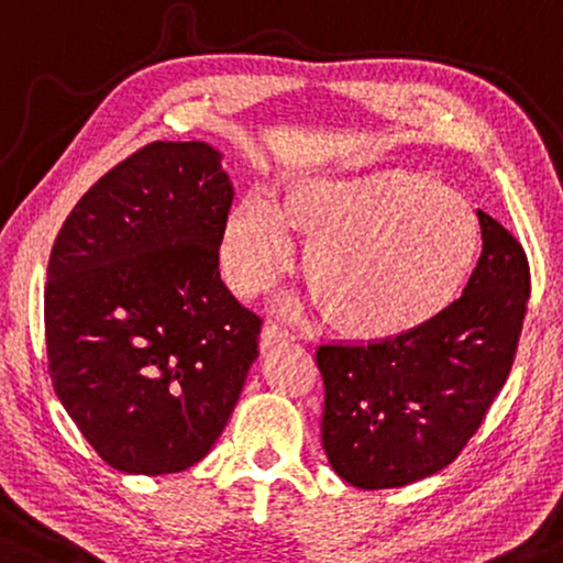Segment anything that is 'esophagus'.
<instances>
[{
    "label": "esophagus",
    "mask_w": 563,
    "mask_h": 563,
    "mask_svg": "<svg viewBox=\"0 0 563 563\" xmlns=\"http://www.w3.org/2000/svg\"><path fill=\"white\" fill-rule=\"evenodd\" d=\"M286 342H294V334H290L286 327L267 324L265 329H262V336H260V347H262V352L273 350L275 344H286Z\"/></svg>",
    "instance_id": "34e87169"
}]
</instances>
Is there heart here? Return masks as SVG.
I'll use <instances>...</instances> for the list:
<instances>
[{"mask_svg":"<svg viewBox=\"0 0 563 563\" xmlns=\"http://www.w3.org/2000/svg\"><path fill=\"white\" fill-rule=\"evenodd\" d=\"M288 227L309 239L306 269L347 334L388 340L438 317L474 265L476 216L461 192L409 169L303 177L280 211L262 195L231 208L221 267L239 296L265 294L294 267Z\"/></svg>","mask_w":563,"mask_h":563,"instance_id":"heart-1","label":"heart"}]
</instances>
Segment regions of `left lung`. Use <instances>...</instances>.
Returning a JSON list of instances; mask_svg holds the SVG:
<instances>
[{"instance_id":"left-lung-1","label":"left lung","mask_w":563,"mask_h":563,"mask_svg":"<svg viewBox=\"0 0 563 563\" xmlns=\"http://www.w3.org/2000/svg\"><path fill=\"white\" fill-rule=\"evenodd\" d=\"M482 257L459 301L427 324L371 344H321V445L357 489H396L445 468L505 386L528 309L517 239L476 211Z\"/></svg>"}]
</instances>
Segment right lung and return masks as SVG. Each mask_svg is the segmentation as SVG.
<instances>
[{"label":"right lung","instance_id":"right-lung-1","mask_svg":"<svg viewBox=\"0 0 563 563\" xmlns=\"http://www.w3.org/2000/svg\"><path fill=\"white\" fill-rule=\"evenodd\" d=\"M203 141H156L89 187L48 262L54 391L123 474L190 468L227 427L262 319L219 273L234 187Z\"/></svg>","mask_w":563,"mask_h":563}]
</instances>
